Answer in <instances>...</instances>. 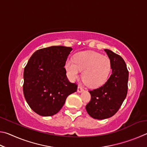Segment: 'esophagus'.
Listing matches in <instances>:
<instances>
[{
  "mask_svg": "<svg viewBox=\"0 0 147 147\" xmlns=\"http://www.w3.org/2000/svg\"><path fill=\"white\" fill-rule=\"evenodd\" d=\"M84 91V89L82 88V86L79 85L78 87V89H77V91L78 92V93H81V92H82Z\"/></svg>",
  "mask_w": 147,
  "mask_h": 147,
  "instance_id": "34e87169",
  "label": "esophagus"
}]
</instances>
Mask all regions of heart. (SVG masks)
<instances>
[{
    "mask_svg": "<svg viewBox=\"0 0 147 147\" xmlns=\"http://www.w3.org/2000/svg\"><path fill=\"white\" fill-rule=\"evenodd\" d=\"M65 69L72 81L78 78L80 71H83L82 78L87 86L96 88L108 79L111 71V62L108 57L95 52H81L74 56V61L67 59Z\"/></svg>",
    "mask_w": 147,
    "mask_h": 147,
    "instance_id": "b5f03b06",
    "label": "heart"
}]
</instances>
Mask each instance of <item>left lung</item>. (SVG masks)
Masks as SVG:
<instances>
[{
	"mask_svg": "<svg viewBox=\"0 0 147 147\" xmlns=\"http://www.w3.org/2000/svg\"><path fill=\"white\" fill-rule=\"evenodd\" d=\"M111 62V74L100 88L89 91L91 100L87 112L96 119H105L115 115L125 99L128 91V71L121 56L104 49Z\"/></svg>",
	"mask_w": 147,
	"mask_h": 147,
	"instance_id": "obj_1",
	"label": "left lung"
}]
</instances>
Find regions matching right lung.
<instances>
[{"mask_svg": "<svg viewBox=\"0 0 147 147\" xmlns=\"http://www.w3.org/2000/svg\"><path fill=\"white\" fill-rule=\"evenodd\" d=\"M73 49L52 46L36 51L24 69L23 93L34 112L45 117L56 114L67 96L77 90L66 75L65 64Z\"/></svg>", "mask_w": 147, "mask_h": 147, "instance_id": "obj_1", "label": "right lung"}]
</instances>
